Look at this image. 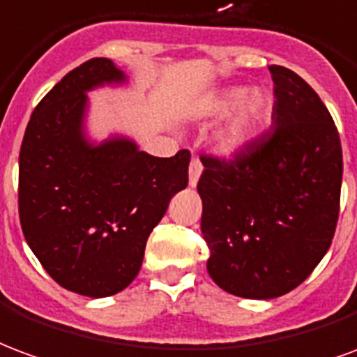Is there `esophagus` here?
<instances>
[{"label":"esophagus","mask_w":357,"mask_h":357,"mask_svg":"<svg viewBox=\"0 0 357 357\" xmlns=\"http://www.w3.org/2000/svg\"><path fill=\"white\" fill-rule=\"evenodd\" d=\"M202 171H204V165H202V161L194 158V160L190 161V167H188V182L190 186L194 188L199 181V176H202Z\"/></svg>","instance_id":"34e87169"}]
</instances>
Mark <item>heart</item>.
I'll return each mask as SVG.
<instances>
[{"instance_id": "b5f03b06", "label": "heart", "mask_w": 357, "mask_h": 357, "mask_svg": "<svg viewBox=\"0 0 357 357\" xmlns=\"http://www.w3.org/2000/svg\"><path fill=\"white\" fill-rule=\"evenodd\" d=\"M270 112V96L262 89L226 87L213 96L205 108L209 119H220L231 114L217 135V150L234 158L245 150L261 131Z\"/></svg>"}]
</instances>
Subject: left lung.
Listing matches in <instances>:
<instances>
[{
  "label": "left lung",
  "mask_w": 357,
  "mask_h": 357,
  "mask_svg": "<svg viewBox=\"0 0 357 357\" xmlns=\"http://www.w3.org/2000/svg\"><path fill=\"white\" fill-rule=\"evenodd\" d=\"M272 127L232 161L202 158L197 182L207 272L226 293L255 301L298 287L337 228L342 184L339 131L301 75L270 66Z\"/></svg>",
  "instance_id": "1"
}]
</instances>
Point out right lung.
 I'll list each match as a JSON object with an SVG mask.
<instances>
[{"label":"right lung","instance_id":"obj_1","mask_svg":"<svg viewBox=\"0 0 357 357\" xmlns=\"http://www.w3.org/2000/svg\"><path fill=\"white\" fill-rule=\"evenodd\" d=\"M110 59H91L49 91L26 127L18 158V215L47 274L102 298L137 278L148 236L188 184L190 152L155 158L123 135L89 139L87 93L123 85Z\"/></svg>","mask_w":357,"mask_h":357}]
</instances>
